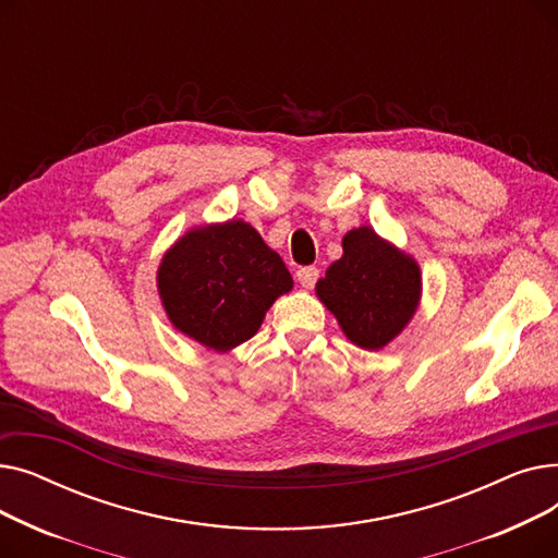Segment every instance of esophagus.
Instances as JSON below:
<instances>
[{
  "label": "esophagus",
  "instance_id": "34e87169",
  "mask_svg": "<svg viewBox=\"0 0 558 558\" xmlns=\"http://www.w3.org/2000/svg\"><path fill=\"white\" fill-rule=\"evenodd\" d=\"M296 278H299V282H301L303 287L312 289V287L316 284V280H318V269H316V267H301V269L296 271Z\"/></svg>",
  "mask_w": 558,
  "mask_h": 558
}]
</instances>
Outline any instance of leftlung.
Instances as JSON below:
<instances>
[{"instance_id":"1","label":"left lung","mask_w":558,"mask_h":558,"mask_svg":"<svg viewBox=\"0 0 558 558\" xmlns=\"http://www.w3.org/2000/svg\"><path fill=\"white\" fill-rule=\"evenodd\" d=\"M316 294L345 337L366 350L387 345L421 296L418 264L364 226L343 238V255L316 282Z\"/></svg>"}]
</instances>
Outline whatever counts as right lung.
Wrapping results in <instances>:
<instances>
[{"mask_svg": "<svg viewBox=\"0 0 558 558\" xmlns=\"http://www.w3.org/2000/svg\"><path fill=\"white\" fill-rule=\"evenodd\" d=\"M291 284L282 257L244 221L190 230L158 271L171 324L221 353L251 339Z\"/></svg>", "mask_w": 558, "mask_h": 558, "instance_id": "right-lung-1", "label": "right lung"}]
</instances>
